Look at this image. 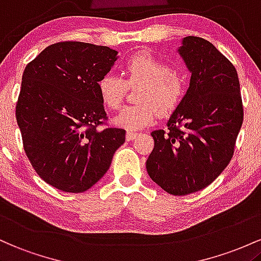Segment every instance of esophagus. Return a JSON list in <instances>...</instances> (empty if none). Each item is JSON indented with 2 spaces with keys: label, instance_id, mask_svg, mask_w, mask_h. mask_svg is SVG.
<instances>
[{
  "label": "esophagus",
  "instance_id": "obj_1",
  "mask_svg": "<svg viewBox=\"0 0 261 261\" xmlns=\"http://www.w3.org/2000/svg\"><path fill=\"white\" fill-rule=\"evenodd\" d=\"M137 136H138V133H137V132H133V130H128L127 133H125V139H127L128 142H129V140H133L134 138H136Z\"/></svg>",
  "mask_w": 261,
  "mask_h": 261
}]
</instances>
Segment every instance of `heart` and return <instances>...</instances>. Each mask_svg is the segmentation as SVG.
<instances>
[{"label": "heart", "mask_w": 261, "mask_h": 261, "mask_svg": "<svg viewBox=\"0 0 261 261\" xmlns=\"http://www.w3.org/2000/svg\"><path fill=\"white\" fill-rule=\"evenodd\" d=\"M125 80L107 72L97 83L98 95L108 110H118L124 101L128 85H143L138 92L140 103L122 108L115 117L117 125L138 129L154 122L158 112L171 115L186 95V76L181 70L172 69L166 61L148 51H139L124 64Z\"/></svg>", "instance_id": "1"}]
</instances>
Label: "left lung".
I'll list each match as a JSON object with an SVG mask.
<instances>
[{
  "instance_id": "left-lung-1",
  "label": "left lung",
  "mask_w": 261,
  "mask_h": 261,
  "mask_svg": "<svg viewBox=\"0 0 261 261\" xmlns=\"http://www.w3.org/2000/svg\"><path fill=\"white\" fill-rule=\"evenodd\" d=\"M178 51L192 74L190 87L168 129L151 132L146 170L164 191L185 196L208 186L227 168L244 112L236 67L212 43L190 36Z\"/></svg>"
}]
</instances>
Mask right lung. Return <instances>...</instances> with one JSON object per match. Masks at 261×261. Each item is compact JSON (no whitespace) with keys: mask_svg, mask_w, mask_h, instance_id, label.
Segmentation results:
<instances>
[{"mask_svg":"<svg viewBox=\"0 0 261 261\" xmlns=\"http://www.w3.org/2000/svg\"><path fill=\"white\" fill-rule=\"evenodd\" d=\"M117 60L108 46L59 42L25 66L16 105L23 148L46 184L80 194L110 169L125 130L108 117L97 83Z\"/></svg>","mask_w":261,"mask_h":261,"instance_id":"right-lung-1","label":"right lung"}]
</instances>
